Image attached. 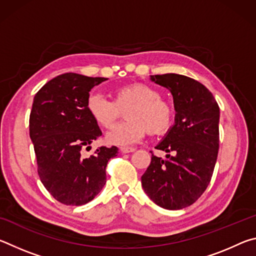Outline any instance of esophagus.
<instances>
[{
  "instance_id": "1",
  "label": "esophagus",
  "mask_w": 256,
  "mask_h": 256,
  "mask_svg": "<svg viewBox=\"0 0 256 256\" xmlns=\"http://www.w3.org/2000/svg\"><path fill=\"white\" fill-rule=\"evenodd\" d=\"M133 151H136V149L130 148V146H122V148H120V152H123V154L133 152Z\"/></svg>"
}]
</instances>
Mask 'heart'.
Here are the masks:
<instances>
[{"label":"heart","instance_id":"obj_1","mask_svg":"<svg viewBox=\"0 0 256 256\" xmlns=\"http://www.w3.org/2000/svg\"><path fill=\"white\" fill-rule=\"evenodd\" d=\"M112 100L102 94H90L86 108L99 126L110 128L125 110L124 122L116 124L106 136L110 144L126 146L146 132L162 136L172 128L174 108L162 99V92L146 84H131L112 89Z\"/></svg>","mask_w":256,"mask_h":256}]
</instances>
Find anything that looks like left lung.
<instances>
[{"mask_svg":"<svg viewBox=\"0 0 256 256\" xmlns=\"http://www.w3.org/2000/svg\"><path fill=\"white\" fill-rule=\"evenodd\" d=\"M151 80L174 97L175 125L156 149L172 152L162 159L151 152L141 177L156 204L180 210L198 200L210 184L219 151V106L209 89L192 78L167 73Z\"/></svg>","mask_w":256,"mask_h":256,"instance_id":"left-lung-1","label":"left lung"}]
</instances>
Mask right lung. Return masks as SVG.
<instances>
[{
  "label": "right lung",
  "mask_w": 256,
  "mask_h": 256,
  "mask_svg": "<svg viewBox=\"0 0 256 256\" xmlns=\"http://www.w3.org/2000/svg\"><path fill=\"white\" fill-rule=\"evenodd\" d=\"M106 78L64 73L50 80L36 94L29 118V133L42 185L55 200L82 206L94 200L106 183L108 160L118 146H102L89 158L90 148L102 131L86 108L89 92Z\"/></svg>",
  "instance_id": "1"
}]
</instances>
